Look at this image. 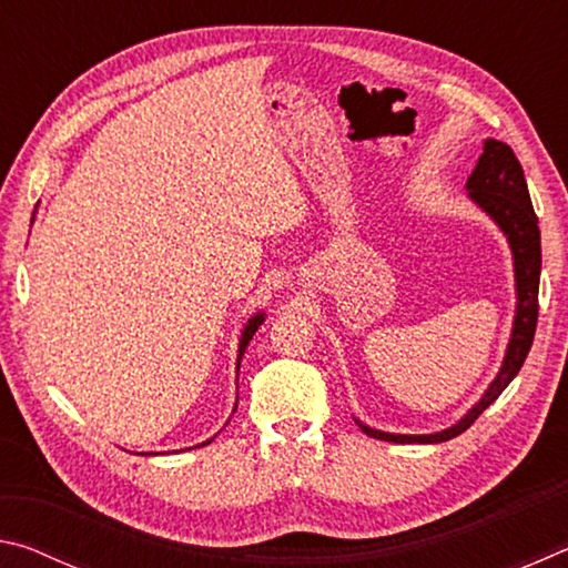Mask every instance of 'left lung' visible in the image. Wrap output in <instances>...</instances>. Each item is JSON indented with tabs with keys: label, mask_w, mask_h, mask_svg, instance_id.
I'll use <instances>...</instances> for the list:
<instances>
[{
	"label": "left lung",
	"mask_w": 568,
	"mask_h": 568,
	"mask_svg": "<svg viewBox=\"0 0 568 568\" xmlns=\"http://www.w3.org/2000/svg\"><path fill=\"white\" fill-rule=\"evenodd\" d=\"M468 197L484 210V213L501 227L508 240V247L514 253V277H516V315L511 341L504 355L501 371L491 381V386L480 396V400L470 408L464 418L450 428L438 430L428 436H406V434H386L365 423L355 420L365 436L390 440V444H444L464 434L470 428L480 413L501 396L504 388L521 371L528 351H531L536 321H538V277H541V233H538V217L534 213L531 197H528L526 178L521 162L514 155V150L506 142L486 140L484 155L478 158L474 172L466 182Z\"/></svg>",
	"instance_id": "1"
}]
</instances>
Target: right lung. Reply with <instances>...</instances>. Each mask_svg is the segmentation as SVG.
I'll return each mask as SVG.
<instances>
[{
    "label": "right lung",
    "mask_w": 568,
    "mask_h": 568,
    "mask_svg": "<svg viewBox=\"0 0 568 568\" xmlns=\"http://www.w3.org/2000/svg\"><path fill=\"white\" fill-rule=\"evenodd\" d=\"M32 220H34V217H32ZM263 321H265V313H255L253 318L247 321L245 328H243V335H240V348H237V368H240V361H243V353H245V348H247V343L253 341V335H255L257 328H261ZM210 440H213V438H210ZM210 440H207V444H210ZM203 446H205V444H203Z\"/></svg>",
    "instance_id": "add662e5"
}]
</instances>
